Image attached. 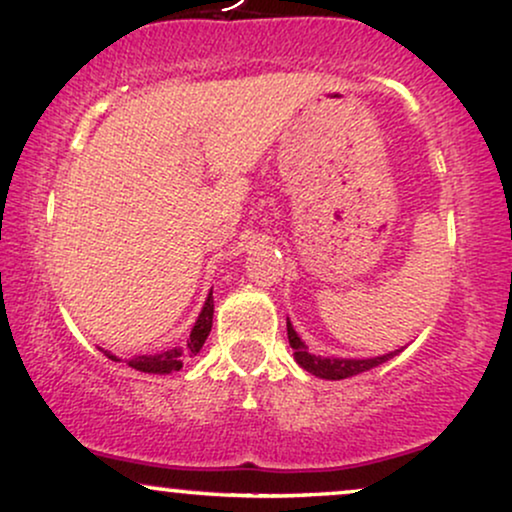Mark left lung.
<instances>
[{
    "label": "left lung",
    "mask_w": 512,
    "mask_h": 512,
    "mask_svg": "<svg viewBox=\"0 0 512 512\" xmlns=\"http://www.w3.org/2000/svg\"><path fill=\"white\" fill-rule=\"evenodd\" d=\"M286 326H288V343H291V348H293L295 362H298V365L303 367L305 372L315 374V377H319V379L338 381V379L355 377V374H362V372H367V369L379 367L381 362L391 360L393 355L400 353V350H393V353L377 355V357H365V360H362V357H322V355H312V353H307V346L303 343V338L298 336V331L293 329L291 319H286Z\"/></svg>",
    "instance_id": "left-lung-1"
}]
</instances>
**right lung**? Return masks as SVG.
<instances>
[{"instance_id": "1", "label": "right lung", "mask_w": 512, "mask_h": 512, "mask_svg": "<svg viewBox=\"0 0 512 512\" xmlns=\"http://www.w3.org/2000/svg\"><path fill=\"white\" fill-rule=\"evenodd\" d=\"M212 317H214V298H212V293H209L205 305H202V312L195 319V326H193V331H190V341L186 343V348H169V350H162V353H155V355H135V357H131V360H126V365L138 369V372H145V374L178 372V369L183 367V362H186V357L197 355L202 350V346H205L209 331H212ZM104 355H107L109 360L121 362L119 357L107 353V350H104Z\"/></svg>"}]
</instances>
